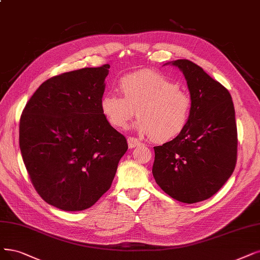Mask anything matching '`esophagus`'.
<instances>
[{
	"label": "esophagus",
	"mask_w": 260,
	"mask_h": 260,
	"mask_svg": "<svg viewBox=\"0 0 260 260\" xmlns=\"http://www.w3.org/2000/svg\"><path fill=\"white\" fill-rule=\"evenodd\" d=\"M128 145H129L130 148H134V147L139 146V145H141V142L138 139H136V138L129 137L128 138Z\"/></svg>",
	"instance_id": "34e87169"
}]
</instances>
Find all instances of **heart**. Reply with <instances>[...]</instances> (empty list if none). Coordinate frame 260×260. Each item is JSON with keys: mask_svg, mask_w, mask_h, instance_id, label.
<instances>
[{"mask_svg": "<svg viewBox=\"0 0 260 260\" xmlns=\"http://www.w3.org/2000/svg\"><path fill=\"white\" fill-rule=\"evenodd\" d=\"M119 88L122 96L108 94L100 101L103 116L113 127H126L136 110L137 129L155 142H170L188 126L192 98L160 72H134L119 81Z\"/></svg>", "mask_w": 260, "mask_h": 260, "instance_id": "1", "label": "heart"}]
</instances>
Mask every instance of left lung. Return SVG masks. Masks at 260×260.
I'll use <instances>...</instances> for the list:
<instances>
[{
  "instance_id": "left-lung-1",
  "label": "left lung",
  "mask_w": 260,
  "mask_h": 260,
  "mask_svg": "<svg viewBox=\"0 0 260 260\" xmlns=\"http://www.w3.org/2000/svg\"><path fill=\"white\" fill-rule=\"evenodd\" d=\"M184 75L193 107L188 126L155 146L152 175L174 200L194 204L214 195L237 162V123L232 96L220 82L189 59L173 60Z\"/></svg>"
}]
</instances>
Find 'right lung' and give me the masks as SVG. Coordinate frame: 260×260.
<instances>
[{"mask_svg":"<svg viewBox=\"0 0 260 260\" xmlns=\"http://www.w3.org/2000/svg\"><path fill=\"white\" fill-rule=\"evenodd\" d=\"M110 65L45 81L27 101L19 145L35 190L65 211L85 210L112 184L127 140L100 109Z\"/></svg>","mask_w":260,"mask_h":260,"instance_id":"add662e5","label":"right lung"}]
</instances>
